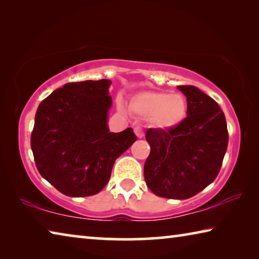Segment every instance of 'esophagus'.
Masks as SVG:
<instances>
[{"label": "esophagus", "instance_id": "obj_1", "mask_svg": "<svg viewBox=\"0 0 259 259\" xmlns=\"http://www.w3.org/2000/svg\"><path fill=\"white\" fill-rule=\"evenodd\" d=\"M135 134L137 136V138H143L144 137V131L140 129V128H135Z\"/></svg>", "mask_w": 259, "mask_h": 259}]
</instances>
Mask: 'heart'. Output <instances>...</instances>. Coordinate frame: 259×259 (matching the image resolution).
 I'll use <instances>...</instances> for the list:
<instances>
[{"label": "heart", "instance_id": "1", "mask_svg": "<svg viewBox=\"0 0 259 259\" xmlns=\"http://www.w3.org/2000/svg\"><path fill=\"white\" fill-rule=\"evenodd\" d=\"M129 109L136 115L148 117L157 129H172L186 117L187 102L181 94L163 91H140L129 102Z\"/></svg>", "mask_w": 259, "mask_h": 259}]
</instances>
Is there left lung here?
<instances>
[{"mask_svg":"<svg viewBox=\"0 0 259 259\" xmlns=\"http://www.w3.org/2000/svg\"><path fill=\"white\" fill-rule=\"evenodd\" d=\"M186 96L187 116L172 129H148L151 153L144 177L155 195L185 200L211 184L229 144L225 115L219 105L193 85H179Z\"/></svg>","mask_w":259,"mask_h":259,"instance_id":"obj_1","label":"left lung"}]
</instances>
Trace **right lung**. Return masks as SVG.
Returning a JSON list of instances; mask_svg holds the SVG:
<instances>
[{"instance_id":"add662e5","label":"right lung","mask_w":259,"mask_h":259,"mask_svg":"<svg viewBox=\"0 0 259 259\" xmlns=\"http://www.w3.org/2000/svg\"><path fill=\"white\" fill-rule=\"evenodd\" d=\"M109 80L66 83L42 100L30 137L41 176L67 196L99 193L114 162L136 142L131 128L108 129Z\"/></svg>"}]
</instances>
